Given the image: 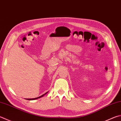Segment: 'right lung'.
I'll return each instance as SVG.
<instances>
[{
  "label": "right lung",
  "mask_w": 121,
  "mask_h": 121,
  "mask_svg": "<svg viewBox=\"0 0 121 121\" xmlns=\"http://www.w3.org/2000/svg\"><path fill=\"white\" fill-rule=\"evenodd\" d=\"M47 93H48V92H47ZM47 93H46L45 94H47ZM45 94H43V95H42L41 96H39V97H36V98H30V99H27V100H30L36 99H38V98H41V97H43V96Z\"/></svg>",
  "instance_id": "1"
}]
</instances>
